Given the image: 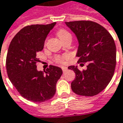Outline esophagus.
<instances>
[{"label":"esophagus","instance_id":"obj_1","mask_svg":"<svg viewBox=\"0 0 123 123\" xmlns=\"http://www.w3.org/2000/svg\"><path fill=\"white\" fill-rule=\"evenodd\" d=\"M67 70H68V68H66V67H62V70L63 73L66 72Z\"/></svg>","mask_w":123,"mask_h":123}]
</instances>
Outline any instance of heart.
<instances>
[{"label":"heart","mask_w":123,"mask_h":123,"mask_svg":"<svg viewBox=\"0 0 123 123\" xmlns=\"http://www.w3.org/2000/svg\"><path fill=\"white\" fill-rule=\"evenodd\" d=\"M57 35L58 38L61 39V41H63L64 39H67L68 37H71V34L69 31H68L65 29H60L57 32ZM70 56L67 54L62 55H57L55 57V61L60 64H63L65 63L66 61L69 59Z\"/></svg>","instance_id":"b5f03b06"}]
</instances>
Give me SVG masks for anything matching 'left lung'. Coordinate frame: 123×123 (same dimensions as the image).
Wrapping results in <instances>:
<instances>
[{
  "label": "left lung",
  "mask_w": 123,
  "mask_h": 123,
  "mask_svg": "<svg viewBox=\"0 0 123 123\" xmlns=\"http://www.w3.org/2000/svg\"><path fill=\"white\" fill-rule=\"evenodd\" d=\"M65 24L79 42L77 62L80 65L88 63L86 70L82 71L74 65L68 67L75 73V79L71 83L72 90L85 96L98 94L109 84L114 74L116 65L114 40L104 27L92 21L66 22Z\"/></svg>",
  "instance_id": "1"
}]
</instances>
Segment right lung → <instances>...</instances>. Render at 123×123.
<instances>
[{"label":"right lung","instance_id":"add662e5","mask_svg":"<svg viewBox=\"0 0 123 123\" xmlns=\"http://www.w3.org/2000/svg\"><path fill=\"white\" fill-rule=\"evenodd\" d=\"M55 22L32 25L22 28L10 42L6 57L7 76L22 97L33 102H44L55 94V86L61 77V68L50 65L45 73L38 71L37 53Z\"/></svg>","mask_w":123,"mask_h":123}]
</instances>
